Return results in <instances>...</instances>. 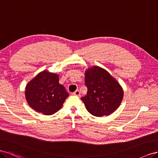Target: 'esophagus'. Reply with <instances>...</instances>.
<instances>
[{
    "label": "esophagus",
    "instance_id": "1",
    "mask_svg": "<svg viewBox=\"0 0 158 158\" xmlns=\"http://www.w3.org/2000/svg\"><path fill=\"white\" fill-rule=\"evenodd\" d=\"M73 94H74V95H76V96H79L80 95V91H79V90H76V91L73 93Z\"/></svg>",
    "mask_w": 158,
    "mask_h": 158
}]
</instances>
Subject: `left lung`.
I'll use <instances>...</instances> for the list:
<instances>
[{"label": "left lung", "instance_id": "1", "mask_svg": "<svg viewBox=\"0 0 158 158\" xmlns=\"http://www.w3.org/2000/svg\"><path fill=\"white\" fill-rule=\"evenodd\" d=\"M85 83L87 93L81 100L89 113L101 117L110 115L118 109L124 92L107 71L98 66L90 67L85 71Z\"/></svg>", "mask_w": 158, "mask_h": 158}]
</instances>
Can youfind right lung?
<instances>
[{"label": "right lung", "mask_w": 158, "mask_h": 158, "mask_svg": "<svg viewBox=\"0 0 158 158\" xmlns=\"http://www.w3.org/2000/svg\"><path fill=\"white\" fill-rule=\"evenodd\" d=\"M59 75L44 70L27 84L25 96L28 105L38 112L52 115L59 110L69 94L59 83Z\"/></svg>", "instance_id": "add662e5"}]
</instances>
